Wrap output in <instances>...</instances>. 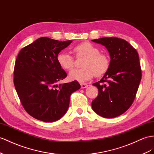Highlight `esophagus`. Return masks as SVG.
Returning a JSON list of instances; mask_svg holds the SVG:
<instances>
[{"label": "esophagus", "instance_id": "1", "mask_svg": "<svg viewBox=\"0 0 154 154\" xmlns=\"http://www.w3.org/2000/svg\"><path fill=\"white\" fill-rule=\"evenodd\" d=\"M81 86L82 88H87L88 85L87 84H86V83H81Z\"/></svg>", "mask_w": 154, "mask_h": 154}]
</instances>
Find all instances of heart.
Here are the masks:
<instances>
[{
  "label": "heart",
  "instance_id": "1",
  "mask_svg": "<svg viewBox=\"0 0 154 154\" xmlns=\"http://www.w3.org/2000/svg\"><path fill=\"white\" fill-rule=\"evenodd\" d=\"M77 58H84L81 69H74L69 74L71 80L85 82L95 75L100 77L107 72L110 67V58L107 54L100 52V49L91 43L82 42L73 47ZM60 68L66 71L72 70L75 64L74 58L69 53L62 51L57 57Z\"/></svg>",
  "mask_w": 154,
  "mask_h": 154
}]
</instances>
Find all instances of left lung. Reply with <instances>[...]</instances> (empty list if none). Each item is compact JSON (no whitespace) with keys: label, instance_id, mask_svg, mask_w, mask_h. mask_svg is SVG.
<instances>
[{"label":"left lung","instance_id":"8db88e82","mask_svg":"<svg viewBox=\"0 0 154 154\" xmlns=\"http://www.w3.org/2000/svg\"><path fill=\"white\" fill-rule=\"evenodd\" d=\"M92 41L104 45L111 56L109 70L93 84L99 93L92 107L102 117H117L128 110L136 96L142 77L139 54L123 39L109 37Z\"/></svg>","mask_w":154,"mask_h":154}]
</instances>
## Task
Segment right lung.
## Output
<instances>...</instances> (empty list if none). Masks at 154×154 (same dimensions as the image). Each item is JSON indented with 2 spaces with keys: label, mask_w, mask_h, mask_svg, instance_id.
I'll list each match as a JSON object with an SVG mask.
<instances>
[{
  "label": "right lung",
  "mask_w": 154,
  "mask_h": 154,
  "mask_svg": "<svg viewBox=\"0 0 154 154\" xmlns=\"http://www.w3.org/2000/svg\"><path fill=\"white\" fill-rule=\"evenodd\" d=\"M72 42L42 37L18 54L15 88L23 108L37 120L52 122L60 119L68 109L71 94L81 88L77 81L57 84L67 76L58 64L57 54Z\"/></svg>",
  "instance_id": "obj_1"
}]
</instances>
